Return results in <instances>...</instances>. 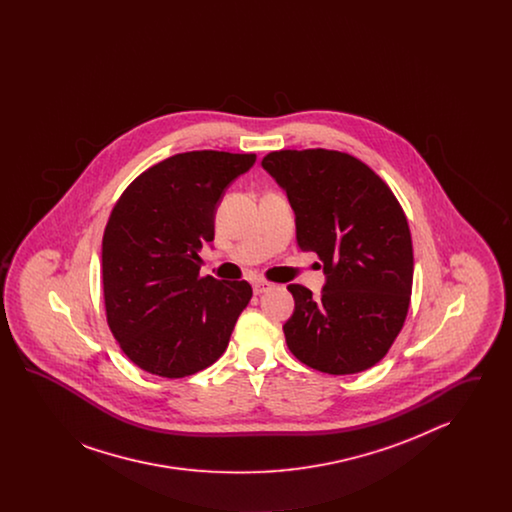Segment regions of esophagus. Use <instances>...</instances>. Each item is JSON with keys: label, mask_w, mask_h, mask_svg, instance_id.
<instances>
[{"label": "esophagus", "mask_w": 512, "mask_h": 512, "mask_svg": "<svg viewBox=\"0 0 512 512\" xmlns=\"http://www.w3.org/2000/svg\"><path fill=\"white\" fill-rule=\"evenodd\" d=\"M272 288H274V284H270L267 280H255L253 282V292L257 293V295L270 292Z\"/></svg>", "instance_id": "esophagus-1"}]
</instances>
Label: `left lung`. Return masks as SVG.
Listing matches in <instances>:
<instances>
[{
	"label": "left lung",
	"mask_w": 512,
	"mask_h": 512,
	"mask_svg": "<svg viewBox=\"0 0 512 512\" xmlns=\"http://www.w3.org/2000/svg\"><path fill=\"white\" fill-rule=\"evenodd\" d=\"M263 169L288 195L301 251H315L320 295L290 284L295 309L286 343L303 363L355 374L380 363L403 328L413 290V242L388 184L353 155L282 149Z\"/></svg>",
	"instance_id": "obj_1"
}]
</instances>
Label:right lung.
Wrapping results in <instances>:
<instances>
[{"label": "right lung", "instance_id": "1", "mask_svg": "<svg viewBox=\"0 0 512 512\" xmlns=\"http://www.w3.org/2000/svg\"><path fill=\"white\" fill-rule=\"evenodd\" d=\"M255 153L188 151L142 172L111 211L101 244L107 324L124 355L149 374L184 378L226 351L253 290L199 276L226 188Z\"/></svg>", "mask_w": 512, "mask_h": 512}]
</instances>
